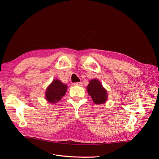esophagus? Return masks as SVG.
<instances>
[{
    "label": "esophagus",
    "instance_id": "obj_1",
    "mask_svg": "<svg viewBox=\"0 0 159 159\" xmlns=\"http://www.w3.org/2000/svg\"><path fill=\"white\" fill-rule=\"evenodd\" d=\"M74 85L81 86V85H82V82H81V81H80V82H76V83H74Z\"/></svg>",
    "mask_w": 159,
    "mask_h": 159
}]
</instances>
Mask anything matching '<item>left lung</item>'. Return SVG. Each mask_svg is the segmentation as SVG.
<instances>
[{
    "label": "left lung",
    "instance_id": "left-lung-1",
    "mask_svg": "<svg viewBox=\"0 0 159 159\" xmlns=\"http://www.w3.org/2000/svg\"><path fill=\"white\" fill-rule=\"evenodd\" d=\"M88 94L95 104H102L107 100V91L98 80H91L87 87Z\"/></svg>",
    "mask_w": 159,
    "mask_h": 159
}]
</instances>
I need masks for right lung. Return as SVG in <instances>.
Segmentation results:
<instances>
[{"label":"right lung","mask_w":159,"mask_h":159,"mask_svg":"<svg viewBox=\"0 0 159 159\" xmlns=\"http://www.w3.org/2000/svg\"><path fill=\"white\" fill-rule=\"evenodd\" d=\"M67 85L58 80H53L48 87L46 92V99L51 103H56L61 99L66 94Z\"/></svg>","instance_id":"add662e5"}]
</instances>
